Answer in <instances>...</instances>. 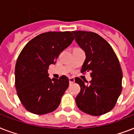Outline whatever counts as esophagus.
<instances>
[{
  "instance_id": "1",
  "label": "esophagus",
  "mask_w": 134,
  "mask_h": 134,
  "mask_svg": "<svg viewBox=\"0 0 134 134\" xmlns=\"http://www.w3.org/2000/svg\"><path fill=\"white\" fill-rule=\"evenodd\" d=\"M69 83L71 84V83H74V81H75V79H74V77H69Z\"/></svg>"
}]
</instances>
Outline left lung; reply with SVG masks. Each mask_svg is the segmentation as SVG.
I'll list each match as a JSON object with an SVG mask.
<instances>
[{"label": "left lung", "mask_w": 134, "mask_h": 134, "mask_svg": "<svg viewBox=\"0 0 134 134\" xmlns=\"http://www.w3.org/2000/svg\"><path fill=\"white\" fill-rule=\"evenodd\" d=\"M72 32L86 53L81 72L90 71L92 77L89 84L75 78L81 87L76 103L83 112L102 115L114 108L122 92V71L118 58L111 46L97 33L82 30Z\"/></svg>", "instance_id": "1"}]
</instances>
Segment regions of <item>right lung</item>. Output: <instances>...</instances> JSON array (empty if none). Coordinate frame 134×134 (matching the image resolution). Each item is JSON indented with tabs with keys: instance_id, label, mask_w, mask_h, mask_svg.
<instances>
[{
	"instance_id": "1",
	"label": "right lung",
	"mask_w": 134,
	"mask_h": 134,
	"mask_svg": "<svg viewBox=\"0 0 134 134\" xmlns=\"http://www.w3.org/2000/svg\"><path fill=\"white\" fill-rule=\"evenodd\" d=\"M69 31L42 33L24 46L15 66V86L21 104L29 112L44 115L53 112L60 104L69 86V79L48 77L49 65L73 42Z\"/></svg>"
}]
</instances>
